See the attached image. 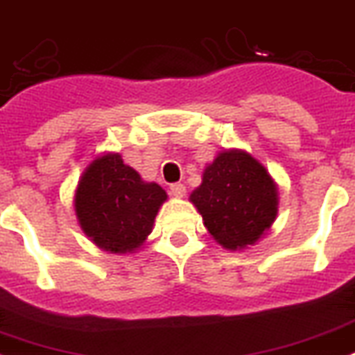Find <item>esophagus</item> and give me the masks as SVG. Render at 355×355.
Here are the masks:
<instances>
[{"label":"esophagus","mask_w":355,"mask_h":355,"mask_svg":"<svg viewBox=\"0 0 355 355\" xmlns=\"http://www.w3.org/2000/svg\"><path fill=\"white\" fill-rule=\"evenodd\" d=\"M184 192H187V187L183 183H172L171 184V193L175 198H183Z\"/></svg>","instance_id":"1"}]
</instances>
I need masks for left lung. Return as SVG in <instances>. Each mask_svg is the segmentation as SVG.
<instances>
[{"label":"left lung","mask_w":355,"mask_h":355,"mask_svg":"<svg viewBox=\"0 0 355 355\" xmlns=\"http://www.w3.org/2000/svg\"><path fill=\"white\" fill-rule=\"evenodd\" d=\"M190 201L205 226L226 250L255 244L277 217V187L264 166L246 153H220L202 172Z\"/></svg>","instance_id":"8db88e82"}]
</instances>
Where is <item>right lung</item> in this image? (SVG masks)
<instances>
[{
    "label": "right lung",
    "instance_id": "right-lung-1",
    "mask_svg": "<svg viewBox=\"0 0 355 355\" xmlns=\"http://www.w3.org/2000/svg\"><path fill=\"white\" fill-rule=\"evenodd\" d=\"M165 199L159 184L141 181L120 154H107L91 163L78 181L75 211L96 246L125 253L144 244Z\"/></svg>",
    "mask_w": 355,
    "mask_h": 355
}]
</instances>
